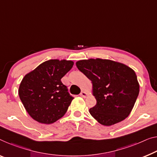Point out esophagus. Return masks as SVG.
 <instances>
[{
	"mask_svg": "<svg viewBox=\"0 0 157 157\" xmlns=\"http://www.w3.org/2000/svg\"><path fill=\"white\" fill-rule=\"evenodd\" d=\"M79 95H80V97H82L86 98V96H87V94H86L85 92H84V91H82L81 93L79 94Z\"/></svg>",
	"mask_w": 157,
	"mask_h": 157,
	"instance_id": "obj_1",
	"label": "esophagus"
}]
</instances>
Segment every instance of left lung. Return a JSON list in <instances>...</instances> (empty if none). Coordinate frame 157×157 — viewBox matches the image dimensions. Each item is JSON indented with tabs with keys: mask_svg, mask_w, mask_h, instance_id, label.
Returning <instances> with one entry per match:
<instances>
[{
	"mask_svg": "<svg viewBox=\"0 0 157 157\" xmlns=\"http://www.w3.org/2000/svg\"><path fill=\"white\" fill-rule=\"evenodd\" d=\"M76 65L92 81L97 104L90 109V113L98 122L109 126L129 116L140 92L132 69L101 58L79 60Z\"/></svg>",
	"mask_w": 157,
	"mask_h": 157,
	"instance_id": "1",
	"label": "left lung"
}]
</instances>
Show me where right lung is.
<instances>
[{"mask_svg":"<svg viewBox=\"0 0 157 157\" xmlns=\"http://www.w3.org/2000/svg\"><path fill=\"white\" fill-rule=\"evenodd\" d=\"M73 64L72 60H49L22 79L19 97L34 120L51 124L66 113L74 98L60 79L71 71Z\"/></svg>","mask_w":157,"mask_h":157,"instance_id":"add662e5","label":"right lung"}]
</instances>
